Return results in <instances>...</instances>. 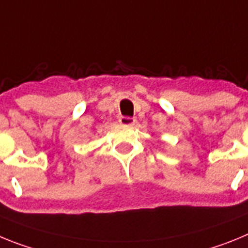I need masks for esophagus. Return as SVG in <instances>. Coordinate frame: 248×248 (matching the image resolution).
Wrapping results in <instances>:
<instances>
[{
	"label": "esophagus",
	"mask_w": 248,
	"mask_h": 248,
	"mask_svg": "<svg viewBox=\"0 0 248 248\" xmlns=\"http://www.w3.org/2000/svg\"><path fill=\"white\" fill-rule=\"evenodd\" d=\"M135 122H137V120H135L134 118H129V117H122L119 119L120 124H122V125H125V126L134 125Z\"/></svg>",
	"instance_id": "obj_1"
}]
</instances>
